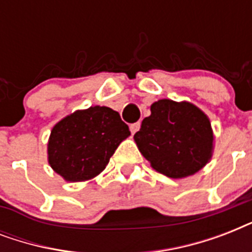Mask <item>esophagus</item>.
<instances>
[{
	"instance_id": "obj_1",
	"label": "esophagus",
	"mask_w": 252,
	"mask_h": 252,
	"mask_svg": "<svg viewBox=\"0 0 252 252\" xmlns=\"http://www.w3.org/2000/svg\"><path fill=\"white\" fill-rule=\"evenodd\" d=\"M140 126H141L140 123H133V124H130L129 129H130V132H132V134H134L136 132H138V129H140Z\"/></svg>"
}]
</instances>
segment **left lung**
<instances>
[{"mask_svg": "<svg viewBox=\"0 0 252 252\" xmlns=\"http://www.w3.org/2000/svg\"><path fill=\"white\" fill-rule=\"evenodd\" d=\"M134 142L156 171L182 179L200 171L213 154V129L205 112L189 102L159 99L150 106Z\"/></svg>", "mask_w": 252, "mask_h": 252, "instance_id": "obj_1", "label": "left lung"}]
</instances>
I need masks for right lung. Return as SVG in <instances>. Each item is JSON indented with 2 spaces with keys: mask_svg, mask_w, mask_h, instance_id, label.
Here are the masks:
<instances>
[{
  "mask_svg": "<svg viewBox=\"0 0 252 252\" xmlns=\"http://www.w3.org/2000/svg\"><path fill=\"white\" fill-rule=\"evenodd\" d=\"M129 136L128 126L110 107L77 110L53 126L47 144L48 163L66 182L91 180Z\"/></svg>",
  "mask_w": 252,
  "mask_h": 252,
  "instance_id": "obj_1",
  "label": "right lung"
}]
</instances>
